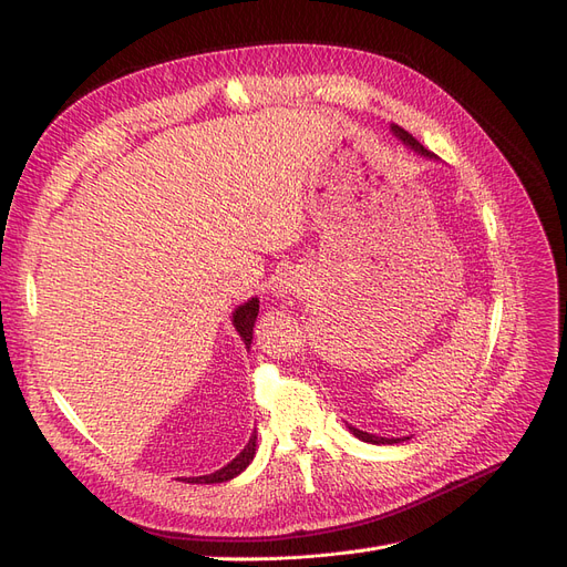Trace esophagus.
<instances>
[{"label": "esophagus", "instance_id": "1", "mask_svg": "<svg viewBox=\"0 0 567 567\" xmlns=\"http://www.w3.org/2000/svg\"><path fill=\"white\" fill-rule=\"evenodd\" d=\"M302 290V279L298 275H281V279H277L275 284V292L281 298H288V296H296V292Z\"/></svg>", "mask_w": 567, "mask_h": 567}]
</instances>
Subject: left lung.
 <instances>
[{
    "mask_svg": "<svg viewBox=\"0 0 567 567\" xmlns=\"http://www.w3.org/2000/svg\"><path fill=\"white\" fill-rule=\"evenodd\" d=\"M391 132L395 134V137L406 146V148H412L416 155H421V157H425V161H440V157L435 155V153H430L427 148H423L410 132H404L402 127H398V125H391ZM347 427H349V433L353 435V437H358L360 442H368V444H377V446H381V444H400V442H406V440H412V437H381V435H374V433H365V430H360V427H355V425H349L347 423Z\"/></svg>",
    "mask_w": 567,
    "mask_h": 567,
    "instance_id": "left-lung-1",
    "label": "left lung"
}]
</instances>
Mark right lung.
<instances>
[{"label":"right lung","mask_w":567,"mask_h":567,"mask_svg":"<svg viewBox=\"0 0 567 567\" xmlns=\"http://www.w3.org/2000/svg\"><path fill=\"white\" fill-rule=\"evenodd\" d=\"M258 309H260V300L251 298V300L241 302L233 311V326H235L237 334L241 337L246 351H251L254 326H256V319H258ZM256 449H258V433L254 430L251 437H248V442H246V446L239 451V454L228 465H223L220 470H216L212 474H202V477H186V480H181V482H188V484H223V482H230V480L239 477V474L248 465H251V461L256 456Z\"/></svg>","instance_id":"right-lung-1"}]
</instances>
